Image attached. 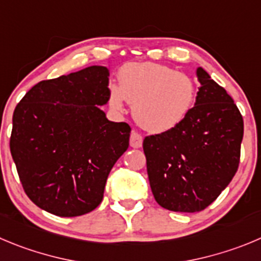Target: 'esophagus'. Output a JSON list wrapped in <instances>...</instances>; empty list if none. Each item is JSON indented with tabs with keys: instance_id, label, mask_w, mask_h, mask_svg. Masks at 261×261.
I'll return each instance as SVG.
<instances>
[{
	"instance_id": "34e87169",
	"label": "esophagus",
	"mask_w": 261,
	"mask_h": 261,
	"mask_svg": "<svg viewBox=\"0 0 261 261\" xmlns=\"http://www.w3.org/2000/svg\"><path fill=\"white\" fill-rule=\"evenodd\" d=\"M130 145L133 148H140L143 145V136L136 131H133L130 136Z\"/></svg>"
}]
</instances>
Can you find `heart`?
<instances>
[{"label":"heart","instance_id":"heart-1","mask_svg":"<svg viewBox=\"0 0 261 261\" xmlns=\"http://www.w3.org/2000/svg\"><path fill=\"white\" fill-rule=\"evenodd\" d=\"M198 87L188 73L155 63H131L112 86L109 104L122 111L125 100L133 104L136 122L150 133L172 130L188 117L197 100Z\"/></svg>","mask_w":261,"mask_h":261}]
</instances>
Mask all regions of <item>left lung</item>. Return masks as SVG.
<instances>
[{
	"label": "left lung",
	"instance_id": "left-lung-1",
	"mask_svg": "<svg viewBox=\"0 0 261 261\" xmlns=\"http://www.w3.org/2000/svg\"><path fill=\"white\" fill-rule=\"evenodd\" d=\"M193 109L180 125L143 142L150 189L160 206L198 213L228 187L240 165L243 118L225 89L197 68Z\"/></svg>",
	"mask_w": 261,
	"mask_h": 261
}]
</instances>
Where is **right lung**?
<instances>
[{"label":"right lung","mask_w":261,"mask_h":261,"mask_svg":"<svg viewBox=\"0 0 261 261\" xmlns=\"http://www.w3.org/2000/svg\"><path fill=\"white\" fill-rule=\"evenodd\" d=\"M109 72L92 65L38 82L14 111L10 150L24 192L47 213L85 215L100 204L112 167L128 148L131 127L99 108Z\"/></svg>","instance_id":"add662e5"}]
</instances>
